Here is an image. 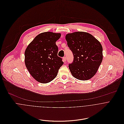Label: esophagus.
Masks as SVG:
<instances>
[{
  "mask_svg": "<svg viewBox=\"0 0 124 124\" xmlns=\"http://www.w3.org/2000/svg\"><path fill=\"white\" fill-rule=\"evenodd\" d=\"M66 61V57H64L63 58V62H65Z\"/></svg>",
  "mask_w": 124,
  "mask_h": 124,
  "instance_id": "1",
  "label": "esophagus"
}]
</instances>
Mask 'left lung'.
<instances>
[{
    "mask_svg": "<svg viewBox=\"0 0 124 124\" xmlns=\"http://www.w3.org/2000/svg\"><path fill=\"white\" fill-rule=\"evenodd\" d=\"M65 39L74 57L73 62L69 65L72 75L80 80L90 79L96 74L103 60L101 44L85 32L68 33Z\"/></svg>",
    "mask_w": 124,
    "mask_h": 124,
    "instance_id": "obj_1",
    "label": "left lung"
}]
</instances>
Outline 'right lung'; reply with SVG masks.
<instances>
[{"label":"right lung","mask_w":124,"mask_h":124,"mask_svg":"<svg viewBox=\"0 0 124 124\" xmlns=\"http://www.w3.org/2000/svg\"><path fill=\"white\" fill-rule=\"evenodd\" d=\"M60 33L45 32L39 34L28 45L25 52V63L31 75L40 83L46 84L57 76L63 64L58 56L56 42Z\"/></svg>","instance_id":"right-lung-1"}]
</instances>
